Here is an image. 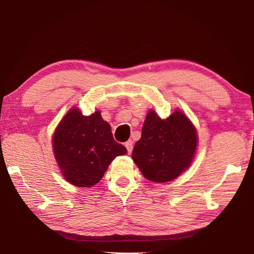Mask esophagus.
Instances as JSON below:
<instances>
[{
	"label": "esophagus",
	"instance_id": "obj_1",
	"mask_svg": "<svg viewBox=\"0 0 254 254\" xmlns=\"http://www.w3.org/2000/svg\"><path fill=\"white\" fill-rule=\"evenodd\" d=\"M126 148H127V152H128V153H131V152H132V149H133V142H132L131 140L127 141V142H126Z\"/></svg>",
	"mask_w": 254,
	"mask_h": 254
}]
</instances>
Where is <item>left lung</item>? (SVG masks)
<instances>
[{"label": "left lung", "mask_w": 254, "mask_h": 254, "mask_svg": "<svg viewBox=\"0 0 254 254\" xmlns=\"http://www.w3.org/2000/svg\"><path fill=\"white\" fill-rule=\"evenodd\" d=\"M196 147V130L184 113L176 111L161 120L156 112L150 111L132 158L148 180L166 183L188 168Z\"/></svg>", "instance_id": "left-lung-1"}]
</instances>
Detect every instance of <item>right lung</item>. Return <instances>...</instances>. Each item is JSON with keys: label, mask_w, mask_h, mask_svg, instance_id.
Returning a JSON list of instances; mask_svg holds the SVG:
<instances>
[{"label": "right lung", "mask_w": 254, "mask_h": 254, "mask_svg": "<svg viewBox=\"0 0 254 254\" xmlns=\"http://www.w3.org/2000/svg\"><path fill=\"white\" fill-rule=\"evenodd\" d=\"M53 144L64 176L77 187L96 185L112 160L127 153L126 147L114 141L110 124L100 112L87 117L76 107L56 128Z\"/></svg>", "instance_id": "add662e5"}]
</instances>
